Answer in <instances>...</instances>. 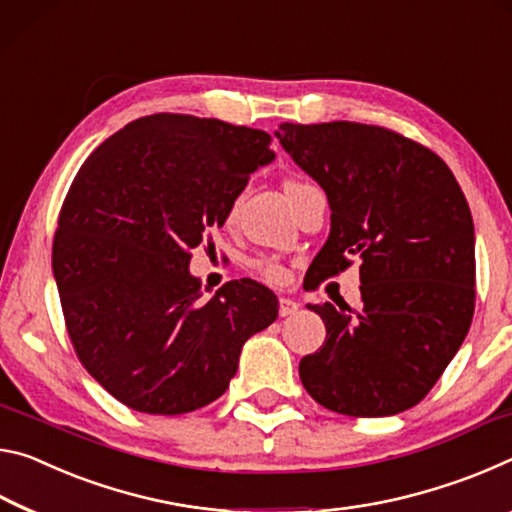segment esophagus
Returning a JSON list of instances; mask_svg holds the SVG:
<instances>
[{"mask_svg":"<svg viewBox=\"0 0 512 512\" xmlns=\"http://www.w3.org/2000/svg\"><path fill=\"white\" fill-rule=\"evenodd\" d=\"M299 311V304L295 299L290 297H281L279 299V315L281 317H288V315H295Z\"/></svg>","mask_w":512,"mask_h":512,"instance_id":"obj_1","label":"esophagus"}]
</instances>
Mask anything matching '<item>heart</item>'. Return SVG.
Returning <instances> with one entry per match:
<instances>
[{
  "instance_id": "1",
  "label": "heart",
  "mask_w": 512,
  "mask_h": 512,
  "mask_svg": "<svg viewBox=\"0 0 512 512\" xmlns=\"http://www.w3.org/2000/svg\"><path fill=\"white\" fill-rule=\"evenodd\" d=\"M295 186H304V183L288 181V183H286V190H288V188H295ZM231 215H233V208H231ZM261 267H263V274H265L270 281H281V279H283V270H281V267L276 265V263L265 261V263H261Z\"/></svg>"
}]
</instances>
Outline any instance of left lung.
I'll list each match as a JSON object with an SVG mask.
<instances>
[{
    "label": "left lung",
    "mask_w": 512,
    "mask_h": 512,
    "mask_svg": "<svg viewBox=\"0 0 512 512\" xmlns=\"http://www.w3.org/2000/svg\"><path fill=\"white\" fill-rule=\"evenodd\" d=\"M281 147L320 183L331 231L308 286L360 263L358 311L308 306L326 340L301 358L317 404L385 417L413 408L463 345L474 315V222L447 163L395 131L356 122L281 124Z\"/></svg>",
    "instance_id": "8db88e82"
}]
</instances>
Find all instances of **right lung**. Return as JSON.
Here are the masks:
<instances>
[{
	"label": "right lung",
	"mask_w": 512,
	"mask_h": 512,
	"mask_svg": "<svg viewBox=\"0 0 512 512\" xmlns=\"http://www.w3.org/2000/svg\"><path fill=\"white\" fill-rule=\"evenodd\" d=\"M270 133L179 113L129 122L74 177L52 267L83 367L124 406L181 415L222 397L242 345L279 315L256 281L204 299L190 249L222 226Z\"/></svg>",
	"instance_id": "add662e5"
}]
</instances>
